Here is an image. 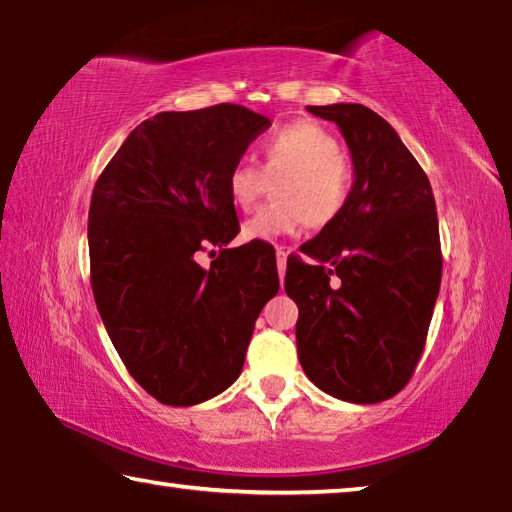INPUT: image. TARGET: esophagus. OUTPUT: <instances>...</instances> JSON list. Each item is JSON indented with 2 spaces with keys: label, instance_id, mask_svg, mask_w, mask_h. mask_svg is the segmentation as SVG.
Instances as JSON below:
<instances>
[{
  "label": "esophagus",
  "instance_id": "34e87169",
  "mask_svg": "<svg viewBox=\"0 0 512 512\" xmlns=\"http://www.w3.org/2000/svg\"><path fill=\"white\" fill-rule=\"evenodd\" d=\"M275 255H277V271H280V277L284 280V273H287V257H289V250L277 246L275 248Z\"/></svg>",
  "mask_w": 512,
  "mask_h": 512
}]
</instances>
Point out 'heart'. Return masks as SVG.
I'll use <instances>...</instances> for the list:
<instances>
[{
	"label": "heart",
	"instance_id": "heart-1",
	"mask_svg": "<svg viewBox=\"0 0 512 512\" xmlns=\"http://www.w3.org/2000/svg\"><path fill=\"white\" fill-rule=\"evenodd\" d=\"M262 162H237L228 173V194L248 212L275 183V203L244 223L246 241L296 235L302 225L325 228L350 201L354 173L336 137L314 121H296L266 135L257 146Z\"/></svg>",
	"mask_w": 512,
	"mask_h": 512
}]
</instances>
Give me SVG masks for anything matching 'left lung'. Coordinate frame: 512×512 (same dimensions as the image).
Returning <instances> with one entry per match:
<instances>
[{"label":"left lung","mask_w":512,"mask_h":512,"mask_svg":"<svg viewBox=\"0 0 512 512\" xmlns=\"http://www.w3.org/2000/svg\"><path fill=\"white\" fill-rule=\"evenodd\" d=\"M334 121L354 164L350 201L289 257L284 291L298 305L305 375L327 395L377 404L409 384L443 277L427 173L395 128L361 103L307 106Z\"/></svg>","instance_id":"left-lung-1"}]
</instances>
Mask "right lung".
Returning <instances> with one entry per match:
<instances>
[{
    "mask_svg": "<svg viewBox=\"0 0 512 512\" xmlns=\"http://www.w3.org/2000/svg\"><path fill=\"white\" fill-rule=\"evenodd\" d=\"M271 119L237 103L142 121L94 185L90 282L126 370L169 406L223 393L244 368L259 311L280 289L275 257L239 235L228 173ZM222 250L210 269L193 253Z\"/></svg>",
    "mask_w": 512,
    "mask_h": 512,
    "instance_id": "right-lung-1",
    "label": "right lung"
}]
</instances>
